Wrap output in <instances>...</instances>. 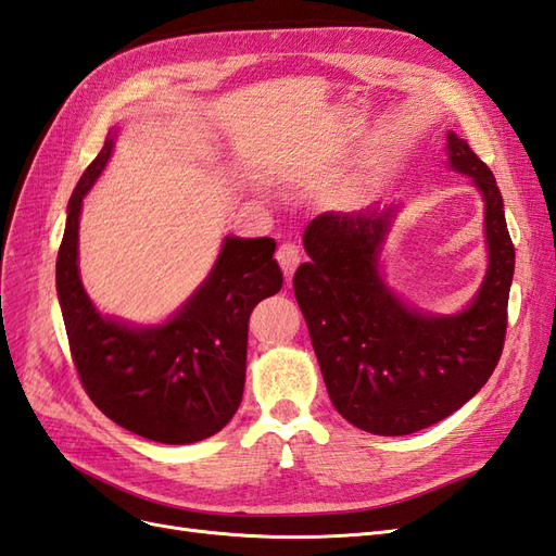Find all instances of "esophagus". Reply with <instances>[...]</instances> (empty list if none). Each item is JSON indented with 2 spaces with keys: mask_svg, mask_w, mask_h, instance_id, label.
Masks as SVG:
<instances>
[{
  "mask_svg": "<svg viewBox=\"0 0 556 556\" xmlns=\"http://www.w3.org/2000/svg\"><path fill=\"white\" fill-rule=\"evenodd\" d=\"M277 263L281 265L283 275H287V279L293 277L298 263H301V251H298L295 244H281L277 249Z\"/></svg>",
  "mask_w": 556,
  "mask_h": 556,
  "instance_id": "1",
  "label": "esophagus"
}]
</instances>
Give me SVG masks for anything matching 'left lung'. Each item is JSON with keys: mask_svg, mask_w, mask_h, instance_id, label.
I'll return each mask as SVG.
<instances>
[{"mask_svg": "<svg viewBox=\"0 0 556 556\" xmlns=\"http://www.w3.org/2000/svg\"><path fill=\"white\" fill-rule=\"evenodd\" d=\"M448 162L486 202L489 273L460 315L406 307L378 273L394 208L321 213L307 225L309 263L293 277L336 410L359 430L402 437L448 418L486 386L503 354L515 275L503 197L467 140L448 134Z\"/></svg>", "mask_w": 556, "mask_h": 556, "instance_id": "obj_1", "label": "left lung"}]
</instances>
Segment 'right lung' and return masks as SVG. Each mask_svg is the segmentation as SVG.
<instances>
[{
    "label": "right lung",
    "instance_id": "obj_1",
    "mask_svg": "<svg viewBox=\"0 0 556 556\" xmlns=\"http://www.w3.org/2000/svg\"><path fill=\"white\" fill-rule=\"evenodd\" d=\"M112 146L115 136H108L70 197L55 261L70 352L81 388L110 420L160 444H192L223 430L241 404L249 317L283 283L275 239L227 237L208 279L162 326L134 329L101 317L81 287L77 237L81 199Z\"/></svg>",
    "mask_w": 556,
    "mask_h": 556
}]
</instances>
